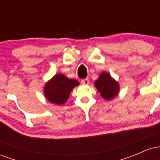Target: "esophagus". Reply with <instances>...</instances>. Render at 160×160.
Returning <instances> with one entry per match:
<instances>
[{
  "mask_svg": "<svg viewBox=\"0 0 160 160\" xmlns=\"http://www.w3.org/2000/svg\"><path fill=\"white\" fill-rule=\"evenodd\" d=\"M81 83L83 84V85H89V79L86 78V79H83V80H81Z\"/></svg>",
  "mask_w": 160,
  "mask_h": 160,
  "instance_id": "esophagus-1",
  "label": "esophagus"
}]
</instances>
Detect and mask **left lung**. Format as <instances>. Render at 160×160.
Returning <instances> with one entry per match:
<instances>
[{
  "label": "left lung",
  "mask_w": 160,
  "mask_h": 160,
  "mask_svg": "<svg viewBox=\"0 0 160 160\" xmlns=\"http://www.w3.org/2000/svg\"><path fill=\"white\" fill-rule=\"evenodd\" d=\"M95 86L100 92L101 96L106 100H111L118 94L120 86L107 72L101 73L98 79L95 80Z\"/></svg>",
  "instance_id": "obj_1"
}]
</instances>
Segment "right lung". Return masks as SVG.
Here are the masks:
<instances>
[{"label": "right lung", "instance_id": "add662e5", "mask_svg": "<svg viewBox=\"0 0 160 160\" xmlns=\"http://www.w3.org/2000/svg\"><path fill=\"white\" fill-rule=\"evenodd\" d=\"M79 82L75 79H69L64 74L55 75L44 86V95L47 100L52 104L62 105L65 104L75 86Z\"/></svg>", "mask_w": 160, "mask_h": 160}]
</instances>
